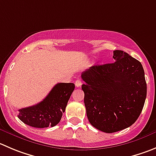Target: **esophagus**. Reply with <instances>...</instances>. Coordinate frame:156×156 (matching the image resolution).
Wrapping results in <instances>:
<instances>
[{
  "label": "esophagus",
  "instance_id": "34e87169",
  "mask_svg": "<svg viewBox=\"0 0 156 156\" xmlns=\"http://www.w3.org/2000/svg\"><path fill=\"white\" fill-rule=\"evenodd\" d=\"M75 85L76 87H80L82 86V81H81V80H76L75 82Z\"/></svg>",
  "mask_w": 156,
  "mask_h": 156
}]
</instances>
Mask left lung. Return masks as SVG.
<instances>
[{
  "label": "left lung",
  "instance_id": "obj_1",
  "mask_svg": "<svg viewBox=\"0 0 156 156\" xmlns=\"http://www.w3.org/2000/svg\"><path fill=\"white\" fill-rule=\"evenodd\" d=\"M115 62L93 66L82 73L84 104L89 122L106 133L133 125L146 101L147 86L140 62L114 50Z\"/></svg>",
  "mask_w": 156,
  "mask_h": 156
}]
</instances>
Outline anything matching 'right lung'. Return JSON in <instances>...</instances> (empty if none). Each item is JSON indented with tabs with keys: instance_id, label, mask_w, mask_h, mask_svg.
<instances>
[{
	"instance_id": "obj_1",
	"label": "right lung",
	"mask_w": 156,
	"mask_h": 156,
	"mask_svg": "<svg viewBox=\"0 0 156 156\" xmlns=\"http://www.w3.org/2000/svg\"><path fill=\"white\" fill-rule=\"evenodd\" d=\"M74 88L72 83H57L41 103L19 109L17 116L23 123L35 128L54 126L60 122Z\"/></svg>"
}]
</instances>
